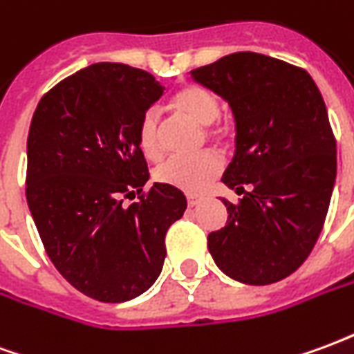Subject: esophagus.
Wrapping results in <instances>:
<instances>
[{
  "label": "esophagus",
  "instance_id": "1",
  "mask_svg": "<svg viewBox=\"0 0 354 354\" xmlns=\"http://www.w3.org/2000/svg\"><path fill=\"white\" fill-rule=\"evenodd\" d=\"M203 199H205L203 195H197V193H189V195H187V205H189V207H197V205H199Z\"/></svg>",
  "mask_w": 354,
  "mask_h": 354
}]
</instances>
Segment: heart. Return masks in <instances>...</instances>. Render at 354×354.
I'll list each match as a JSON object with an SVG mask.
<instances>
[{
  "mask_svg": "<svg viewBox=\"0 0 354 354\" xmlns=\"http://www.w3.org/2000/svg\"><path fill=\"white\" fill-rule=\"evenodd\" d=\"M170 106L193 123L207 127L205 134L210 142L225 146L230 142V129L218 121L220 117V100L214 93L199 85H185L178 91ZM136 144L140 151L149 161H157L162 155L161 121L155 109H147L142 115L136 129ZM222 172V159L212 151L195 155V157H172L162 161L155 169V180L159 184L176 187L182 192L195 193L205 189L218 174Z\"/></svg>",
  "mask_w": 354,
  "mask_h": 354,
  "instance_id": "obj_1",
  "label": "heart"
}]
</instances>
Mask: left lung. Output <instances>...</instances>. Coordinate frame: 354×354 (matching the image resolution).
<instances>
[{
  "mask_svg": "<svg viewBox=\"0 0 354 354\" xmlns=\"http://www.w3.org/2000/svg\"><path fill=\"white\" fill-rule=\"evenodd\" d=\"M192 77L233 109L237 151L222 180L245 195L239 205L223 199L230 216L208 250L235 281H282L311 254L332 199L335 136L322 94L304 68L248 50Z\"/></svg>",
  "mask_w": 354,
  "mask_h": 354,
  "instance_id": "8db88e82",
  "label": "left lung"
}]
</instances>
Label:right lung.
<instances>
[{
	"instance_id": "right-lung-1",
	"label": "right lung",
	"mask_w": 354,
	"mask_h": 354,
	"mask_svg": "<svg viewBox=\"0 0 354 354\" xmlns=\"http://www.w3.org/2000/svg\"><path fill=\"white\" fill-rule=\"evenodd\" d=\"M162 91L144 70L98 62L43 94L32 117L26 199L37 233L58 273L104 304L153 284L165 235L187 207L176 187L144 192L149 172L136 129Z\"/></svg>"
}]
</instances>
